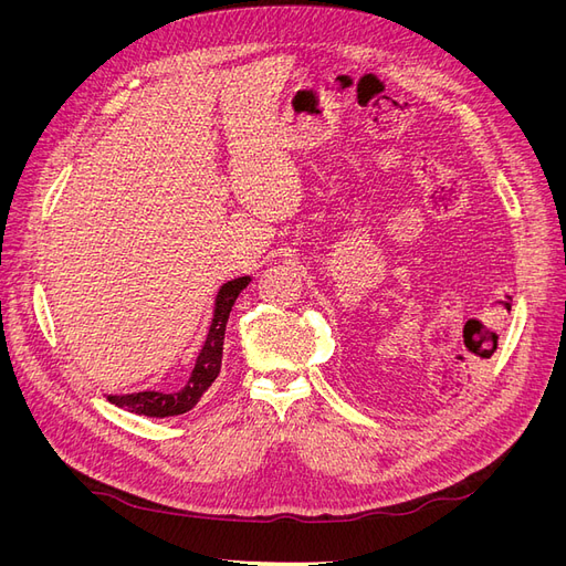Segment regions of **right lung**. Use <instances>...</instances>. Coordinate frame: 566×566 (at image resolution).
<instances>
[{"mask_svg": "<svg viewBox=\"0 0 566 566\" xmlns=\"http://www.w3.org/2000/svg\"><path fill=\"white\" fill-rule=\"evenodd\" d=\"M250 283V276L233 279L219 287L217 300H214V316L208 331V339L196 358V366L188 382L172 394L163 391H136V394H111L108 401L129 410V413H139L148 418H169V416H181L186 410H191L208 387L217 380L221 370V354H224V333H227V321L231 314V306L241 295V290Z\"/></svg>", "mask_w": 566, "mask_h": 566, "instance_id": "1", "label": "right lung"}]
</instances>
